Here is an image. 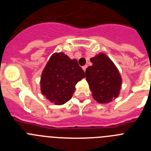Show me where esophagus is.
<instances>
[{
  "label": "esophagus",
  "instance_id": "esophagus-1",
  "mask_svg": "<svg viewBox=\"0 0 151 151\" xmlns=\"http://www.w3.org/2000/svg\"><path fill=\"white\" fill-rule=\"evenodd\" d=\"M87 67H88V66H87V65H85V66H82V69H83V70H84V71L85 72V70H86V69H87Z\"/></svg>",
  "mask_w": 151,
  "mask_h": 151
}]
</instances>
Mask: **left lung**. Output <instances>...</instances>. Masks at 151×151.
I'll return each mask as SVG.
<instances>
[{
    "mask_svg": "<svg viewBox=\"0 0 151 151\" xmlns=\"http://www.w3.org/2000/svg\"><path fill=\"white\" fill-rule=\"evenodd\" d=\"M92 66L86 69V81L94 99L100 104H106L119 94L122 78L113 61L104 54L91 58Z\"/></svg>",
    "mask_w": 151,
    "mask_h": 151,
    "instance_id": "8db88e82",
    "label": "left lung"
}]
</instances>
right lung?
<instances>
[{
    "label": "right lung",
    "mask_w": 151,
    "mask_h": 151,
    "mask_svg": "<svg viewBox=\"0 0 151 151\" xmlns=\"http://www.w3.org/2000/svg\"><path fill=\"white\" fill-rule=\"evenodd\" d=\"M85 76L76 60L61 52L55 53L41 74V93L54 104L62 105L71 99L76 85Z\"/></svg>",
    "instance_id": "add662e5"
}]
</instances>
